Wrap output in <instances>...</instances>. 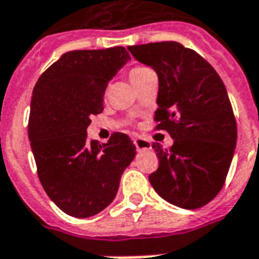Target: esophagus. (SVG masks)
Here are the masks:
<instances>
[{
	"label": "esophagus",
	"mask_w": 259,
	"mask_h": 259,
	"mask_svg": "<svg viewBox=\"0 0 259 259\" xmlns=\"http://www.w3.org/2000/svg\"><path fill=\"white\" fill-rule=\"evenodd\" d=\"M135 145H136V148H137V151H148V149H151V141L143 139V137L136 139Z\"/></svg>",
	"instance_id": "34e87169"
}]
</instances>
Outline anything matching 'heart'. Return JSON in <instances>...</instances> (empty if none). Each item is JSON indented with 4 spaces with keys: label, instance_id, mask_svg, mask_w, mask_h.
<instances>
[{
    "label": "heart",
    "instance_id": "obj_1",
    "mask_svg": "<svg viewBox=\"0 0 259 259\" xmlns=\"http://www.w3.org/2000/svg\"><path fill=\"white\" fill-rule=\"evenodd\" d=\"M148 71H151V70H149V68H147V67H136V68H133V70L130 71V74H129L130 81L132 82L137 81L140 76L144 75L145 72H148Z\"/></svg>",
    "mask_w": 259,
    "mask_h": 259
}]
</instances>
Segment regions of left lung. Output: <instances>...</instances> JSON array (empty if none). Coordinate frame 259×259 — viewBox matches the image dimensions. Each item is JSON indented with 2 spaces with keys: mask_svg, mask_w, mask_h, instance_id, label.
Wrapping results in <instances>:
<instances>
[{
  "mask_svg": "<svg viewBox=\"0 0 259 259\" xmlns=\"http://www.w3.org/2000/svg\"><path fill=\"white\" fill-rule=\"evenodd\" d=\"M158 74V129L174 140L154 143L158 170L149 183L159 196L187 210L203 207L225 183L237 129L224 82L200 55L174 41L127 48Z\"/></svg>",
  "mask_w": 259,
  "mask_h": 259,
  "instance_id": "1",
  "label": "left lung"
}]
</instances>
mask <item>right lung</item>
<instances>
[{"label":"right lung","mask_w":259,"mask_h":259,"mask_svg":"<svg viewBox=\"0 0 259 259\" xmlns=\"http://www.w3.org/2000/svg\"><path fill=\"white\" fill-rule=\"evenodd\" d=\"M129 60L123 47L67 52L34 86L28 139L38 177L71 217H92L110 206L136 156L124 133H114L105 144L86 137L91 116L104 110L108 82Z\"/></svg>","instance_id":"1"}]
</instances>
